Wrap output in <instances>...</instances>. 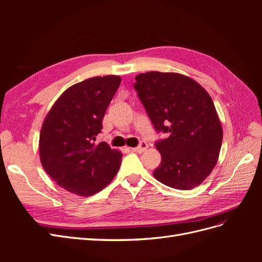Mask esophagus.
Listing matches in <instances>:
<instances>
[{"label":"esophagus","mask_w":262,"mask_h":262,"mask_svg":"<svg viewBox=\"0 0 262 262\" xmlns=\"http://www.w3.org/2000/svg\"><path fill=\"white\" fill-rule=\"evenodd\" d=\"M147 147H148L147 143H145V142H141V143H140V145H139V146L134 147V148H132V149L134 150V152H138V153H143L144 150H146V149H147Z\"/></svg>","instance_id":"obj_1"}]
</instances>
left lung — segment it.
<instances>
[{
  "mask_svg": "<svg viewBox=\"0 0 262 262\" xmlns=\"http://www.w3.org/2000/svg\"><path fill=\"white\" fill-rule=\"evenodd\" d=\"M134 89L157 132L169 137L156 142L162 155L154 177L179 190L201 185L219 160L223 129L209 93L179 73L157 71L136 76Z\"/></svg>",
  "mask_w": 262,
  "mask_h": 262,
  "instance_id": "left-lung-1",
  "label": "left lung"
}]
</instances>
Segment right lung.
I'll return each mask as SVG.
<instances>
[{
	"label": "right lung",
	"instance_id": "right-lung-1",
	"mask_svg": "<svg viewBox=\"0 0 262 262\" xmlns=\"http://www.w3.org/2000/svg\"><path fill=\"white\" fill-rule=\"evenodd\" d=\"M120 83L118 75L76 83L63 92L45 118L39 137L41 165L61 188L74 194L99 192L120 167L121 152L96 142Z\"/></svg>",
	"mask_w": 262,
	"mask_h": 262
}]
</instances>
